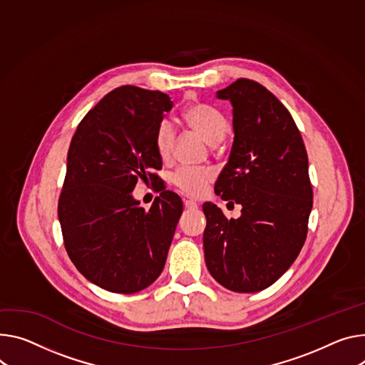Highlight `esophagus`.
I'll return each mask as SVG.
<instances>
[{"instance_id": "obj_1", "label": "esophagus", "mask_w": 365, "mask_h": 365, "mask_svg": "<svg viewBox=\"0 0 365 365\" xmlns=\"http://www.w3.org/2000/svg\"><path fill=\"white\" fill-rule=\"evenodd\" d=\"M183 205H185L186 210H196L197 208V204L195 201H190V200H185Z\"/></svg>"}]
</instances>
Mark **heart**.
Returning a JSON list of instances; mask_svg holds the SVG:
<instances>
[{"mask_svg": "<svg viewBox=\"0 0 365 365\" xmlns=\"http://www.w3.org/2000/svg\"><path fill=\"white\" fill-rule=\"evenodd\" d=\"M183 119L190 129L200 134L210 145H217L225 137L228 123L221 112L205 103H195L183 112ZM175 144V129L170 122L163 120L155 134V147L161 158H168ZM212 180V172L208 169L180 168L173 176V185L185 195L200 196L204 193L210 182Z\"/></svg>", "mask_w": 365, "mask_h": 365, "instance_id": "b5f03b06", "label": "heart"}]
</instances>
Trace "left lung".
Wrapping results in <instances>:
<instances>
[{
    "label": "left lung",
    "mask_w": 365,
    "mask_h": 365,
    "mask_svg": "<svg viewBox=\"0 0 365 365\" xmlns=\"http://www.w3.org/2000/svg\"><path fill=\"white\" fill-rule=\"evenodd\" d=\"M217 97L233 106L235 141L215 193L242 205V215L227 220L217 205H202L205 263L227 289L257 292L287 272L306 242L307 151L291 113L259 83L239 78Z\"/></svg>",
    "instance_id": "1"
}]
</instances>
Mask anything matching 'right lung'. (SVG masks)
I'll use <instances>...</instances> for the list:
<instances>
[{
    "label": "right lung",
    "mask_w": 365,
    "mask_h": 365,
    "mask_svg": "<svg viewBox=\"0 0 365 365\" xmlns=\"http://www.w3.org/2000/svg\"><path fill=\"white\" fill-rule=\"evenodd\" d=\"M172 108L161 91L122 86L83 118L71 140L58 202L63 245L76 268L106 291L147 288L168 259L180 197L164 190L145 211L132 190L161 169L155 134Z\"/></svg>",
    "instance_id": "1"
}]
</instances>
